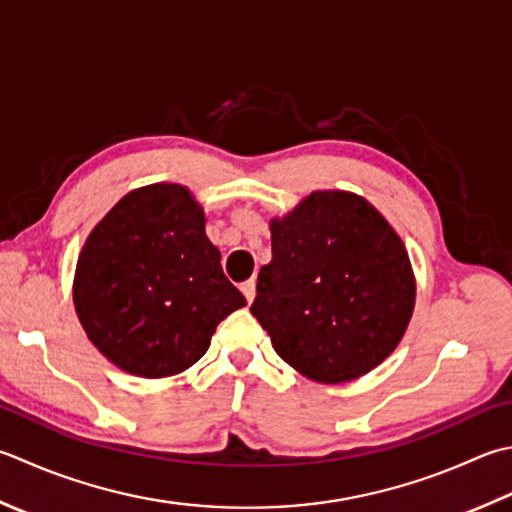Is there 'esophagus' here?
Returning a JSON list of instances; mask_svg holds the SVG:
<instances>
[{"instance_id": "34e87169", "label": "esophagus", "mask_w": 512, "mask_h": 512, "mask_svg": "<svg viewBox=\"0 0 512 512\" xmlns=\"http://www.w3.org/2000/svg\"><path fill=\"white\" fill-rule=\"evenodd\" d=\"M242 293L248 299V304L253 302V299H255V279H248V282L242 284Z\"/></svg>"}]
</instances>
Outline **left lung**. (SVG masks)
I'll return each instance as SVG.
<instances>
[{"instance_id": "1", "label": "left lung", "mask_w": 512, "mask_h": 512, "mask_svg": "<svg viewBox=\"0 0 512 512\" xmlns=\"http://www.w3.org/2000/svg\"><path fill=\"white\" fill-rule=\"evenodd\" d=\"M273 259L250 313L308 379L342 384L393 353L415 308L406 246L382 213L344 190L310 193L270 222Z\"/></svg>"}]
</instances>
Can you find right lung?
Segmentation results:
<instances>
[{
	"instance_id": "add662e5",
	"label": "right lung",
	"mask_w": 512,
	"mask_h": 512,
	"mask_svg": "<svg viewBox=\"0 0 512 512\" xmlns=\"http://www.w3.org/2000/svg\"><path fill=\"white\" fill-rule=\"evenodd\" d=\"M204 210L179 184L119 199L79 253L73 302L90 342L137 377H168L202 357L246 297L206 237Z\"/></svg>"
}]
</instances>
